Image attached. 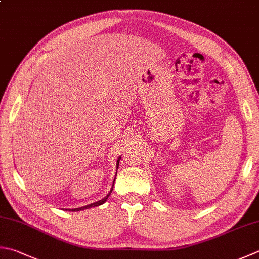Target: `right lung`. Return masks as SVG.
<instances>
[{"instance_id":"obj_1","label":"right lung","mask_w":259,"mask_h":259,"mask_svg":"<svg viewBox=\"0 0 259 259\" xmlns=\"http://www.w3.org/2000/svg\"><path fill=\"white\" fill-rule=\"evenodd\" d=\"M119 161L120 160H118V165H119ZM113 184H114V182H113ZM112 190H113V187L112 189H111V191H110V193L106 195L104 199H102V200H100V201H98V202H95V203H92V204H90V205H86V206H83V207H78V209H74V210H70V211H80V210H85V209H90V207H93V206H99V205H101V204H103L104 202L108 200V197L110 196V194H111V192H112Z\"/></svg>"}]
</instances>
